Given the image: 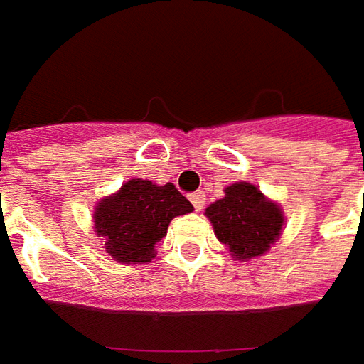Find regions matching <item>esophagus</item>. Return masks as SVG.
Instances as JSON below:
<instances>
[{
    "instance_id": "obj_1",
    "label": "esophagus",
    "mask_w": 364,
    "mask_h": 364,
    "mask_svg": "<svg viewBox=\"0 0 364 364\" xmlns=\"http://www.w3.org/2000/svg\"><path fill=\"white\" fill-rule=\"evenodd\" d=\"M190 202L194 203L196 211H202L203 205H205V194H203L202 190H198L194 194H190Z\"/></svg>"
}]
</instances>
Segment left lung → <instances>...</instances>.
<instances>
[{"instance_id":"8db88e82","label":"left lung","mask_w":364,"mask_h":364,"mask_svg":"<svg viewBox=\"0 0 364 364\" xmlns=\"http://www.w3.org/2000/svg\"><path fill=\"white\" fill-rule=\"evenodd\" d=\"M213 231L237 259H252L277 243L282 231V211L249 182L225 188V198L205 210Z\"/></svg>"}]
</instances>
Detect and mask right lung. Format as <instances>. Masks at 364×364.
<instances>
[{"label":"right lung","mask_w":364,"mask_h":364,"mask_svg":"<svg viewBox=\"0 0 364 364\" xmlns=\"http://www.w3.org/2000/svg\"><path fill=\"white\" fill-rule=\"evenodd\" d=\"M194 210L174 184L156 186L131 180L95 208V231L105 237V249L119 262H149L154 245L166 235L170 219Z\"/></svg>","instance_id":"obj_1"}]
</instances>
